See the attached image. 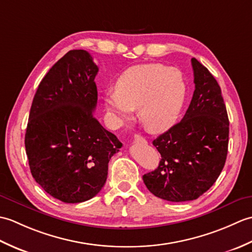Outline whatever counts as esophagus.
I'll return each instance as SVG.
<instances>
[{
	"label": "esophagus",
	"instance_id": "1",
	"mask_svg": "<svg viewBox=\"0 0 252 252\" xmlns=\"http://www.w3.org/2000/svg\"><path fill=\"white\" fill-rule=\"evenodd\" d=\"M134 143H138V144H147V141L144 138L143 136L136 134L134 136Z\"/></svg>",
	"mask_w": 252,
	"mask_h": 252
}]
</instances>
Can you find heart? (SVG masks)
Segmentation results:
<instances>
[{
    "label": "heart",
    "instance_id": "1",
    "mask_svg": "<svg viewBox=\"0 0 252 252\" xmlns=\"http://www.w3.org/2000/svg\"><path fill=\"white\" fill-rule=\"evenodd\" d=\"M187 96L183 73L162 63L127 68L117 79L115 91H107L104 104L115 122L125 121L138 108L143 126L163 132L179 120Z\"/></svg>",
    "mask_w": 252,
    "mask_h": 252
}]
</instances>
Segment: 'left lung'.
<instances>
[{
  "mask_svg": "<svg viewBox=\"0 0 252 252\" xmlns=\"http://www.w3.org/2000/svg\"><path fill=\"white\" fill-rule=\"evenodd\" d=\"M195 91L183 119L154 140L161 155L158 168L143 175L148 190L161 199H197L216 183L225 164L229 122L220 85L191 58Z\"/></svg>",
  "mask_w": 252,
  "mask_h": 252,
  "instance_id": "8db88e82",
  "label": "left lung"
}]
</instances>
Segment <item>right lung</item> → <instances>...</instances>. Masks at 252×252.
Returning <instances> with one entry per match:
<instances>
[{"label": "right lung", "instance_id": "1", "mask_svg": "<svg viewBox=\"0 0 252 252\" xmlns=\"http://www.w3.org/2000/svg\"><path fill=\"white\" fill-rule=\"evenodd\" d=\"M97 72L89 52L69 51L42 79L31 105L25 136L31 174L63 202L97 195L110 158L122 146L93 114Z\"/></svg>", "mask_w": 252, "mask_h": 252}]
</instances>
